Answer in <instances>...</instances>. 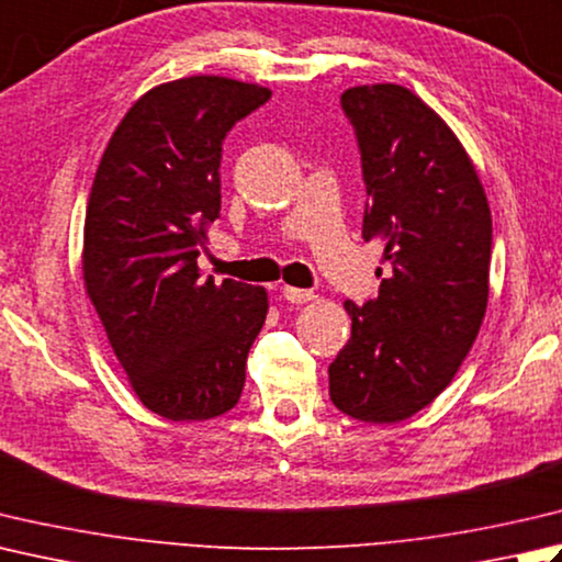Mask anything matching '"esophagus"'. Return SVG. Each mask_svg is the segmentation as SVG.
Listing matches in <instances>:
<instances>
[{
    "instance_id": "esophagus-1",
    "label": "esophagus",
    "mask_w": 562,
    "mask_h": 562,
    "mask_svg": "<svg viewBox=\"0 0 562 562\" xmlns=\"http://www.w3.org/2000/svg\"><path fill=\"white\" fill-rule=\"evenodd\" d=\"M282 296L288 300L290 304H304L314 300V292L312 290H300V288H290V284H284L282 288Z\"/></svg>"
}]
</instances>
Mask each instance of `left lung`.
I'll return each instance as SVG.
<instances>
[{"label":"left lung","mask_w":562,"mask_h":562,"mask_svg":"<svg viewBox=\"0 0 562 562\" xmlns=\"http://www.w3.org/2000/svg\"><path fill=\"white\" fill-rule=\"evenodd\" d=\"M356 131L368 202L362 238L382 240L390 274L375 300L346 302L350 338L328 366L340 412L394 424L431 404L465 360L490 294L492 216L453 131L400 85L340 94Z\"/></svg>","instance_id":"8db88e82"}]
</instances>
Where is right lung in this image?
I'll use <instances>...</instances> for the list:
<instances>
[{
	"label": "right lung",
	"mask_w": 562,
	"mask_h": 562,
	"mask_svg": "<svg viewBox=\"0 0 562 562\" xmlns=\"http://www.w3.org/2000/svg\"><path fill=\"white\" fill-rule=\"evenodd\" d=\"M268 87L200 75L128 109L104 150L85 216L82 272L138 400L165 419L234 409L268 314L262 288L196 268L222 212V146Z\"/></svg>",
	"instance_id": "right-lung-1"
}]
</instances>
